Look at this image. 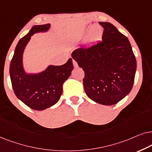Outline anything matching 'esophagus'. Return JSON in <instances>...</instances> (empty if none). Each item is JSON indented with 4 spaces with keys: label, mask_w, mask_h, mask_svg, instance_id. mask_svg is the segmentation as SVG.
Returning a JSON list of instances; mask_svg holds the SVG:
<instances>
[{
    "label": "esophagus",
    "mask_w": 152,
    "mask_h": 152,
    "mask_svg": "<svg viewBox=\"0 0 152 152\" xmlns=\"http://www.w3.org/2000/svg\"><path fill=\"white\" fill-rule=\"evenodd\" d=\"M73 64H74V66H75V67H77L78 66V63L76 62V60H73Z\"/></svg>",
    "instance_id": "obj_1"
}]
</instances>
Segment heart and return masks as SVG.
Returning <instances> with one entry per match:
<instances>
[{"mask_svg":"<svg viewBox=\"0 0 152 152\" xmlns=\"http://www.w3.org/2000/svg\"><path fill=\"white\" fill-rule=\"evenodd\" d=\"M102 29L100 26H94L90 28L88 35L89 42H93L98 41L102 37Z\"/></svg>","mask_w":152,"mask_h":152,"instance_id":"b5f03b06","label":"heart"}]
</instances>
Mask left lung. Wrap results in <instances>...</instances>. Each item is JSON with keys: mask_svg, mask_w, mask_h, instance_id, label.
<instances>
[{"mask_svg": "<svg viewBox=\"0 0 152 152\" xmlns=\"http://www.w3.org/2000/svg\"><path fill=\"white\" fill-rule=\"evenodd\" d=\"M102 42L74 50L72 57L83 69L84 90L89 98L105 106L118 103L132 90L137 63L128 38L108 22Z\"/></svg>", "mask_w": 152, "mask_h": 152, "instance_id": "obj_1", "label": "left lung"}]
</instances>
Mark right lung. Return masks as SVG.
Wrapping results in <instances>:
<instances>
[{"mask_svg": "<svg viewBox=\"0 0 152 152\" xmlns=\"http://www.w3.org/2000/svg\"><path fill=\"white\" fill-rule=\"evenodd\" d=\"M50 23L36 25L18 42L10 65V76L14 92L26 106L44 110L55 105L62 93V85L74 69L72 59L57 66L50 64L38 73H28L23 66V53L34 34L46 32Z\"/></svg>", "mask_w": 152, "mask_h": 152, "instance_id": "right-lung-1", "label": "right lung"}]
</instances>
